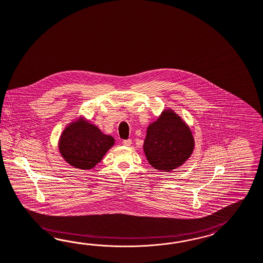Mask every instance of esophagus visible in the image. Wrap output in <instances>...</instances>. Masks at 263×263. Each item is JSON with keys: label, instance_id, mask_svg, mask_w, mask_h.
<instances>
[{"label": "esophagus", "instance_id": "1", "mask_svg": "<svg viewBox=\"0 0 263 263\" xmlns=\"http://www.w3.org/2000/svg\"><path fill=\"white\" fill-rule=\"evenodd\" d=\"M131 143H132L131 139H128V140H124V141H122V144H123V145H125V146H130V145H131Z\"/></svg>", "mask_w": 263, "mask_h": 263}]
</instances>
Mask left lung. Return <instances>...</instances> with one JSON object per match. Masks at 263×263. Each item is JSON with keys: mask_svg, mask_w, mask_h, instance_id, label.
Here are the masks:
<instances>
[{"mask_svg": "<svg viewBox=\"0 0 263 263\" xmlns=\"http://www.w3.org/2000/svg\"><path fill=\"white\" fill-rule=\"evenodd\" d=\"M195 146L189 126L173 110H165L146 130L143 152L152 167L171 172L183 165Z\"/></svg>", "mask_w": 263, "mask_h": 263, "instance_id": "left-lung-1", "label": "left lung"}]
</instances>
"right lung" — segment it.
Instances as JSON below:
<instances>
[{"mask_svg":"<svg viewBox=\"0 0 263 263\" xmlns=\"http://www.w3.org/2000/svg\"><path fill=\"white\" fill-rule=\"evenodd\" d=\"M114 143L111 136L105 135L82 118L65 127L59 141V151L70 166L89 170L102 160Z\"/></svg>","mask_w":263,"mask_h":263,"instance_id":"add662e5","label":"right lung"}]
</instances>
